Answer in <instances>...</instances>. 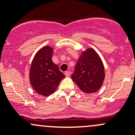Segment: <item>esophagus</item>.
<instances>
[{
	"label": "esophagus",
	"mask_w": 135,
	"mask_h": 135,
	"mask_svg": "<svg viewBox=\"0 0 135 135\" xmlns=\"http://www.w3.org/2000/svg\"><path fill=\"white\" fill-rule=\"evenodd\" d=\"M64 74L66 77H69L70 75V72L69 71H66V72H65Z\"/></svg>",
	"instance_id": "esophagus-1"
}]
</instances>
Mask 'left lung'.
Masks as SVG:
<instances>
[{
    "label": "left lung",
    "instance_id": "1",
    "mask_svg": "<svg viewBox=\"0 0 135 135\" xmlns=\"http://www.w3.org/2000/svg\"><path fill=\"white\" fill-rule=\"evenodd\" d=\"M105 76L101 58L93 48L89 47L82 52L71 77L80 90L92 93L102 87Z\"/></svg>",
    "mask_w": 135,
    "mask_h": 135
}]
</instances>
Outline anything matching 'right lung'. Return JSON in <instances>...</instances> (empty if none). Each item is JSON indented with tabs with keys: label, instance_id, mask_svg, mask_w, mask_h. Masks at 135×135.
Segmentation results:
<instances>
[{
	"label": "right lung",
	"instance_id": "right-lung-1",
	"mask_svg": "<svg viewBox=\"0 0 135 135\" xmlns=\"http://www.w3.org/2000/svg\"><path fill=\"white\" fill-rule=\"evenodd\" d=\"M52 53L53 49L49 46L40 49L32 60L29 73L31 86L35 92L44 97L53 93L65 77L58 65L52 62Z\"/></svg>",
	"mask_w": 135,
	"mask_h": 135
}]
</instances>
